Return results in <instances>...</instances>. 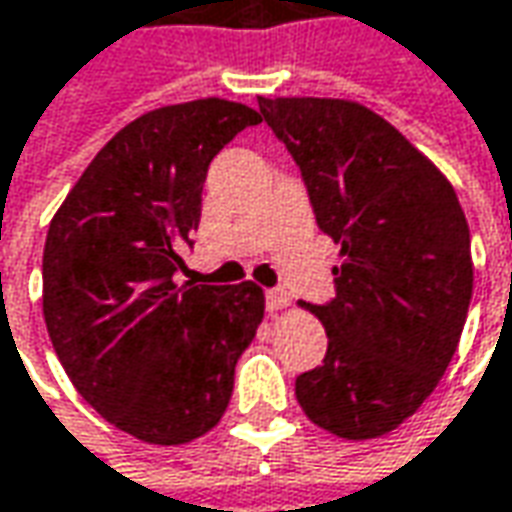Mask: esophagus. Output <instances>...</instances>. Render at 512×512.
Segmentation results:
<instances>
[{"instance_id": "esophagus-1", "label": "esophagus", "mask_w": 512, "mask_h": 512, "mask_svg": "<svg viewBox=\"0 0 512 512\" xmlns=\"http://www.w3.org/2000/svg\"><path fill=\"white\" fill-rule=\"evenodd\" d=\"M289 306V294L283 289H269L266 291V311L269 314H274V311L286 309Z\"/></svg>"}]
</instances>
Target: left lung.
Instances as JSON below:
<instances>
[{
  "mask_svg": "<svg viewBox=\"0 0 512 512\" xmlns=\"http://www.w3.org/2000/svg\"><path fill=\"white\" fill-rule=\"evenodd\" d=\"M300 167L317 226L340 243L323 365L294 394L343 439L394 431L431 397L473 294L470 229L448 178L368 107L343 98H257Z\"/></svg>",
  "mask_w": 512,
  "mask_h": 512,
  "instance_id": "left-lung-1",
  "label": "left lung"
}]
</instances>
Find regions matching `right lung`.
I'll use <instances>...</instances> for the list:
<instances>
[{"instance_id":"right-lung-1","label":"right lung","mask_w":512,"mask_h":512,"mask_svg":"<svg viewBox=\"0 0 512 512\" xmlns=\"http://www.w3.org/2000/svg\"><path fill=\"white\" fill-rule=\"evenodd\" d=\"M260 115L201 98L135 118L84 169L50 221L45 323L70 382L98 414L150 445L221 422L235 365L263 320V291L178 286L201 223L212 158Z\"/></svg>"}]
</instances>
